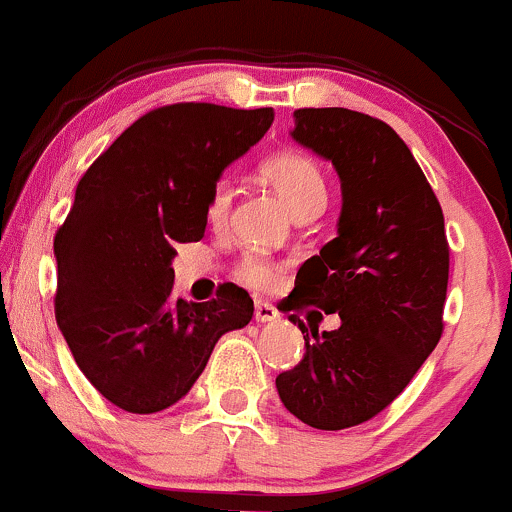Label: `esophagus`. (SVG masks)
<instances>
[{
	"label": "esophagus",
	"mask_w": 512,
	"mask_h": 512,
	"mask_svg": "<svg viewBox=\"0 0 512 512\" xmlns=\"http://www.w3.org/2000/svg\"><path fill=\"white\" fill-rule=\"evenodd\" d=\"M279 319V311L274 309L267 301H257L255 304V321L257 324H272V321Z\"/></svg>",
	"instance_id": "1"
}]
</instances>
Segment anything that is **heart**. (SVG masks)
<instances>
[{"instance_id":"1","label":"heart","mask_w":512,"mask_h":512,"mask_svg":"<svg viewBox=\"0 0 512 512\" xmlns=\"http://www.w3.org/2000/svg\"><path fill=\"white\" fill-rule=\"evenodd\" d=\"M265 181H270L274 191L282 196L294 218L301 213L321 211L326 203V179L321 166L301 152H279L262 161L260 166ZM230 206H233V184L228 179H218L211 186L206 198V220L213 228H223L228 223ZM235 279L257 292H272L282 282V270L277 262L262 255H245L235 267Z\"/></svg>"}]
</instances>
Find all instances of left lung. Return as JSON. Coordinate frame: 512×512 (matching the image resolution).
<instances>
[{
	"label": "left lung",
	"instance_id": "left-lung-1",
	"mask_svg": "<svg viewBox=\"0 0 512 512\" xmlns=\"http://www.w3.org/2000/svg\"><path fill=\"white\" fill-rule=\"evenodd\" d=\"M292 137L336 166L338 235L306 260L287 299L306 353L277 375L284 407L314 429H348L392 405L444 333V213L400 134L346 107L294 110ZM306 305L342 316L305 328Z\"/></svg>",
	"mask_w": 512,
	"mask_h": 512
}]
</instances>
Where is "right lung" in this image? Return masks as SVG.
<instances>
[{
  "label": "right lung",
  "instance_id": "add662e5",
  "mask_svg": "<svg viewBox=\"0 0 512 512\" xmlns=\"http://www.w3.org/2000/svg\"><path fill=\"white\" fill-rule=\"evenodd\" d=\"M274 122L272 107L176 102L132 122L75 188L53 238L58 328L105 400L132 414L171 407L191 390L223 333L250 324L245 289L174 299L179 242L206 233L220 171Z\"/></svg>",
  "mask_w": 512,
  "mask_h": 512
}]
</instances>
